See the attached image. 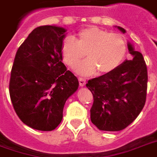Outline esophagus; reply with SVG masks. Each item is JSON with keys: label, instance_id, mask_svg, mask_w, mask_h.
<instances>
[{"label": "esophagus", "instance_id": "1", "mask_svg": "<svg viewBox=\"0 0 157 157\" xmlns=\"http://www.w3.org/2000/svg\"><path fill=\"white\" fill-rule=\"evenodd\" d=\"M78 81H79V84H80V86H84L85 85H86V80H85L84 78L79 77Z\"/></svg>", "mask_w": 157, "mask_h": 157}]
</instances>
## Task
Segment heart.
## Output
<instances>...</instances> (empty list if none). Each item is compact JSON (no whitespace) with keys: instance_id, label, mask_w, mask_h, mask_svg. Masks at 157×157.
I'll return each mask as SVG.
<instances>
[{"instance_id":"heart-1","label":"heart","mask_w":157,"mask_h":157,"mask_svg":"<svg viewBox=\"0 0 157 157\" xmlns=\"http://www.w3.org/2000/svg\"><path fill=\"white\" fill-rule=\"evenodd\" d=\"M127 52L124 37L117 33H109L98 27H88L80 30L75 40L67 36L62 44V55L65 63L74 68L87 53V60L79 64L76 71L88 75L98 71L107 74L116 70Z\"/></svg>"}]
</instances>
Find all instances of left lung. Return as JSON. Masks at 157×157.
I'll list each match as a JSON object with an SVG mask.
<instances>
[{"instance_id":"obj_1","label":"left lung","mask_w":157,"mask_h":157,"mask_svg":"<svg viewBox=\"0 0 157 157\" xmlns=\"http://www.w3.org/2000/svg\"><path fill=\"white\" fill-rule=\"evenodd\" d=\"M128 50L132 60H125L116 70L91 79L86 85L94 96L91 121L102 131L123 130L140 115L146 101V63L142 53L130 43Z\"/></svg>"}]
</instances>
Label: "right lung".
Here are the masks:
<instances>
[{
  "label": "right lung",
  "instance_id": "right-lung-1",
  "mask_svg": "<svg viewBox=\"0 0 157 157\" xmlns=\"http://www.w3.org/2000/svg\"><path fill=\"white\" fill-rule=\"evenodd\" d=\"M65 29L39 26L18 48L11 71L9 94L14 110L29 128L52 131L62 121L68 98L77 90L76 76L62 62Z\"/></svg>",
  "mask_w": 157,
  "mask_h": 157
}]
</instances>
